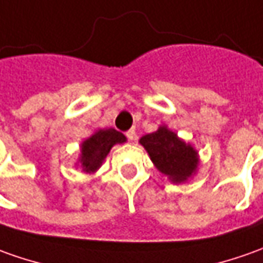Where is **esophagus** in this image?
<instances>
[{"label": "esophagus", "mask_w": 263, "mask_h": 263, "mask_svg": "<svg viewBox=\"0 0 263 263\" xmlns=\"http://www.w3.org/2000/svg\"><path fill=\"white\" fill-rule=\"evenodd\" d=\"M126 138L129 139V141H135V138H137V131L134 128L129 129V131L126 132Z\"/></svg>", "instance_id": "esophagus-1"}]
</instances>
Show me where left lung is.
<instances>
[{
    "label": "left lung",
    "instance_id": "1",
    "mask_svg": "<svg viewBox=\"0 0 263 263\" xmlns=\"http://www.w3.org/2000/svg\"><path fill=\"white\" fill-rule=\"evenodd\" d=\"M139 144L146 149L151 161L160 173L167 176L173 183H183L197 171L199 154L190 144L177 137L161 125L153 134H146L139 139Z\"/></svg>",
    "mask_w": 263,
    "mask_h": 263
}]
</instances>
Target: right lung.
Masks as SVG:
<instances>
[{
  "mask_svg": "<svg viewBox=\"0 0 263 263\" xmlns=\"http://www.w3.org/2000/svg\"><path fill=\"white\" fill-rule=\"evenodd\" d=\"M126 138L124 134L114 128L98 129L93 135L85 139L80 145V167L85 173H95L105 161L110 148L117 144H124Z\"/></svg>",
  "mask_w": 263,
  "mask_h": 263,
  "instance_id": "obj_1",
  "label": "right lung"
}]
</instances>
